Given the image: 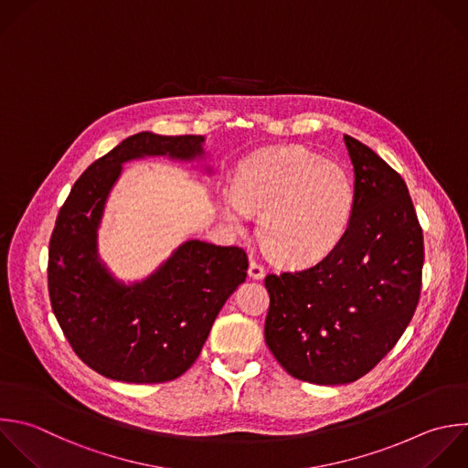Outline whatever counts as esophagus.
<instances>
[{
    "mask_svg": "<svg viewBox=\"0 0 468 468\" xmlns=\"http://www.w3.org/2000/svg\"><path fill=\"white\" fill-rule=\"evenodd\" d=\"M249 276L254 280H260L265 276V267L258 260H250L249 263Z\"/></svg>",
    "mask_w": 468,
    "mask_h": 468,
    "instance_id": "esophagus-1",
    "label": "esophagus"
}]
</instances>
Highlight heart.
<instances>
[{"instance_id": "1", "label": "heart", "mask_w": 468, "mask_h": 468, "mask_svg": "<svg viewBox=\"0 0 468 468\" xmlns=\"http://www.w3.org/2000/svg\"><path fill=\"white\" fill-rule=\"evenodd\" d=\"M355 205L349 176L303 146H287L249 161L236 177V194L223 197V214L245 229L260 210L263 245L282 261L307 265L325 258L344 238Z\"/></svg>"}]
</instances>
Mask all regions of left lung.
I'll list each match as a JSON object with an SVG mask.
<instances>
[{
    "instance_id": "8db88e82",
    "label": "left lung",
    "mask_w": 468,
    "mask_h": 468,
    "mask_svg": "<svg viewBox=\"0 0 468 468\" xmlns=\"http://www.w3.org/2000/svg\"><path fill=\"white\" fill-rule=\"evenodd\" d=\"M355 205L340 243L307 269L267 274L265 342L294 378L347 384L369 373L408 327L420 296L422 229L402 177L344 135Z\"/></svg>"
}]
</instances>
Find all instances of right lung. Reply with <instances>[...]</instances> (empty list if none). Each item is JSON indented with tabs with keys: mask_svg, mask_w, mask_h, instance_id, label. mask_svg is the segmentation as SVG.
<instances>
[{
	"mask_svg": "<svg viewBox=\"0 0 468 468\" xmlns=\"http://www.w3.org/2000/svg\"><path fill=\"white\" fill-rule=\"evenodd\" d=\"M201 135L128 137L97 159L62 205L49 241L53 313L73 351L97 373L152 384L183 375L199 356L227 298L247 278L241 247L186 241L146 282L122 285L97 258V227L122 163L143 155L194 159Z\"/></svg>",
	"mask_w": 468,
	"mask_h": 468,
	"instance_id": "obj_1",
	"label": "right lung"
}]
</instances>
